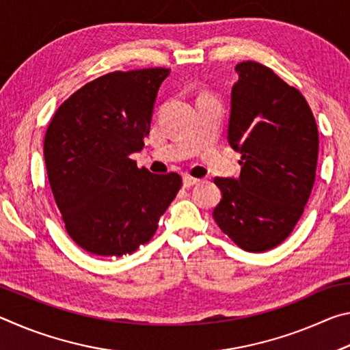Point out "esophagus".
I'll list each match as a JSON object with an SVG mask.
<instances>
[{
  "instance_id": "1",
  "label": "esophagus",
  "mask_w": 350,
  "mask_h": 350,
  "mask_svg": "<svg viewBox=\"0 0 350 350\" xmlns=\"http://www.w3.org/2000/svg\"><path fill=\"white\" fill-rule=\"evenodd\" d=\"M199 182H200L199 179H194V177H189V176H185L182 179V183H183V187H185V188L196 185V183H199Z\"/></svg>"
}]
</instances>
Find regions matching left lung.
Here are the masks:
<instances>
[{
	"label": "left lung",
	"instance_id": "left-lung-1",
	"mask_svg": "<svg viewBox=\"0 0 350 350\" xmlns=\"http://www.w3.org/2000/svg\"><path fill=\"white\" fill-rule=\"evenodd\" d=\"M227 140L242 156L238 179L216 177L219 228L247 252L280 245L303 215L315 182L318 128L306 98L256 62L236 66Z\"/></svg>",
	"mask_w": 350,
	"mask_h": 350
}]
</instances>
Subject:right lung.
<instances>
[{
  "label": "right lung",
  "mask_w": 350,
  "mask_h": 350,
  "mask_svg": "<svg viewBox=\"0 0 350 350\" xmlns=\"http://www.w3.org/2000/svg\"><path fill=\"white\" fill-rule=\"evenodd\" d=\"M168 69L111 72L64 100L44 137V162L70 238L86 252L123 256L152 238L180 189L179 174L137 168Z\"/></svg>",
  "instance_id": "1"
}]
</instances>
